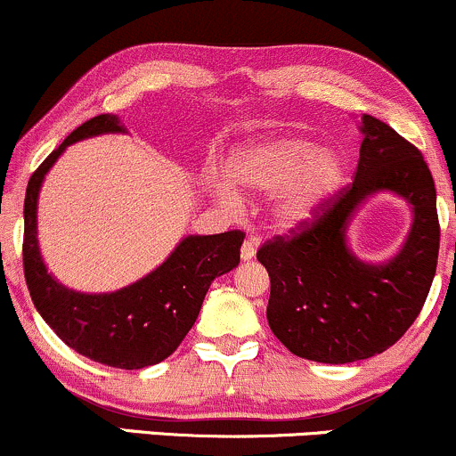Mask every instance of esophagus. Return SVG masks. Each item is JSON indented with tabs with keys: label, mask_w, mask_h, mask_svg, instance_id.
Masks as SVG:
<instances>
[{
	"label": "esophagus",
	"mask_w": 456,
	"mask_h": 456,
	"mask_svg": "<svg viewBox=\"0 0 456 456\" xmlns=\"http://www.w3.org/2000/svg\"><path fill=\"white\" fill-rule=\"evenodd\" d=\"M257 246H259V238H255V235L246 238L242 248H240V257H242L244 261L253 259L255 253H257Z\"/></svg>",
	"instance_id": "34e87169"
}]
</instances>
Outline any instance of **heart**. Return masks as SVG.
<instances>
[{
  "mask_svg": "<svg viewBox=\"0 0 456 456\" xmlns=\"http://www.w3.org/2000/svg\"><path fill=\"white\" fill-rule=\"evenodd\" d=\"M227 174L242 195L276 192L272 216L289 232L311 221L337 195L345 180V160L341 151L317 148L306 134L281 133L233 151ZM212 188L223 201L235 199L223 182H214Z\"/></svg>",
  "mask_w": 456,
  "mask_h": 456,
  "instance_id": "b5f03b06",
  "label": "heart"
}]
</instances>
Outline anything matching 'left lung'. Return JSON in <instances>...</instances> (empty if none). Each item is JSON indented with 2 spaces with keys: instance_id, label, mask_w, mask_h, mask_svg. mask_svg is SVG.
<instances>
[{
  "instance_id": "8db88e82",
  "label": "left lung",
  "mask_w": 456,
  "mask_h": 456,
  "mask_svg": "<svg viewBox=\"0 0 456 456\" xmlns=\"http://www.w3.org/2000/svg\"><path fill=\"white\" fill-rule=\"evenodd\" d=\"M354 182L291 235L257 250L270 274L268 323L300 358L347 364L386 352L420 315L439 253L437 197L420 150L373 115ZM395 191L412 206L406 244L386 265L351 253L346 227L369 196Z\"/></svg>"
}]
</instances>
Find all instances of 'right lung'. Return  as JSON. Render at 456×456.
<instances>
[{"label": "right lung", "mask_w": 456, "mask_h": 456, "mask_svg": "<svg viewBox=\"0 0 456 456\" xmlns=\"http://www.w3.org/2000/svg\"><path fill=\"white\" fill-rule=\"evenodd\" d=\"M107 133H126L115 115H96L64 139L29 177L25 191L23 270L36 311L57 337L86 358L115 369L159 364L184 341L216 276L240 264L244 233L188 235L154 272L111 294L68 289L46 270L38 248V192L68 145Z\"/></svg>", "instance_id": "obj_1"}]
</instances>
